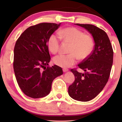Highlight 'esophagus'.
I'll list each match as a JSON object with an SVG mask.
<instances>
[{
  "label": "esophagus",
  "mask_w": 122,
  "mask_h": 122,
  "mask_svg": "<svg viewBox=\"0 0 122 122\" xmlns=\"http://www.w3.org/2000/svg\"><path fill=\"white\" fill-rule=\"evenodd\" d=\"M69 71V69H66V68H63V71H64V72H66V71Z\"/></svg>",
  "instance_id": "obj_1"
}]
</instances>
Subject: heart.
<instances>
[{"label": "heart", "mask_w": 122, "mask_h": 122, "mask_svg": "<svg viewBox=\"0 0 122 122\" xmlns=\"http://www.w3.org/2000/svg\"><path fill=\"white\" fill-rule=\"evenodd\" d=\"M58 35L52 34L47 41L49 51L53 54L59 51L61 39L65 42L71 43L68 54H59L53 58V62L62 68L70 67L76 63L78 58L86 59L92 53L94 43L93 38L89 34L74 26L66 27L60 30Z\"/></svg>", "instance_id": "heart-1"}]
</instances>
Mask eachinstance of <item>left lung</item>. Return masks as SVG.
<instances>
[{
  "label": "left lung",
  "mask_w": 122,
  "mask_h": 122,
  "mask_svg": "<svg viewBox=\"0 0 122 122\" xmlns=\"http://www.w3.org/2000/svg\"><path fill=\"white\" fill-rule=\"evenodd\" d=\"M76 24L92 34L95 45L89 57L78 65L86 73L78 72L76 68L71 70L75 80L68 88V93L76 101L88 102L98 96L107 83L113 64V50L103 30L92 24Z\"/></svg>",
  "instance_id": "obj_1"
}]
</instances>
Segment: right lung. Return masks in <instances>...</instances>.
<instances>
[{
    "label": "right lung",
    "instance_id": "right-lung-1",
    "mask_svg": "<svg viewBox=\"0 0 122 122\" xmlns=\"http://www.w3.org/2000/svg\"><path fill=\"white\" fill-rule=\"evenodd\" d=\"M61 24L42 23L32 25L16 41L13 61L15 76L20 89L29 97L47 96L53 80L63 74L60 66H49L51 56L47 46L49 36Z\"/></svg>",
    "mask_w": 122,
    "mask_h": 122
}]
</instances>
